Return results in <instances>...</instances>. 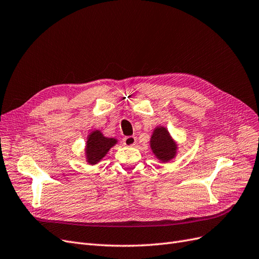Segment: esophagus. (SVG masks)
Here are the masks:
<instances>
[{"mask_svg":"<svg viewBox=\"0 0 259 259\" xmlns=\"http://www.w3.org/2000/svg\"><path fill=\"white\" fill-rule=\"evenodd\" d=\"M122 143H123L124 146H133V145H136V143H137V138L133 137V136L126 137V138H123Z\"/></svg>","mask_w":259,"mask_h":259,"instance_id":"esophagus-1","label":"esophagus"}]
</instances>
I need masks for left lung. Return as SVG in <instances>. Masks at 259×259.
<instances>
[{
  "instance_id": "8db88e82",
  "label": "left lung",
  "mask_w": 259,
  "mask_h": 259,
  "mask_svg": "<svg viewBox=\"0 0 259 259\" xmlns=\"http://www.w3.org/2000/svg\"><path fill=\"white\" fill-rule=\"evenodd\" d=\"M149 146L155 157L161 163L172 161L178 155L179 144L164 126H157L149 140Z\"/></svg>"
}]
</instances>
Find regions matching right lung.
<instances>
[{
  "label": "right lung",
  "mask_w": 259,
  "mask_h": 259,
  "mask_svg": "<svg viewBox=\"0 0 259 259\" xmlns=\"http://www.w3.org/2000/svg\"><path fill=\"white\" fill-rule=\"evenodd\" d=\"M117 143V139L104 137L101 130H93L86 139V145L84 149L86 162L89 165H96L103 159L108 151Z\"/></svg>",
  "instance_id": "obj_1"
}]
</instances>
